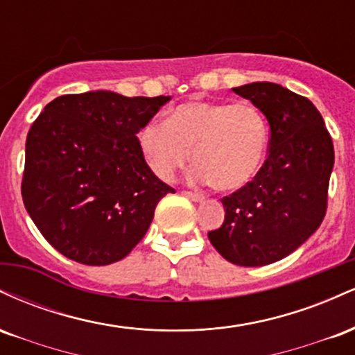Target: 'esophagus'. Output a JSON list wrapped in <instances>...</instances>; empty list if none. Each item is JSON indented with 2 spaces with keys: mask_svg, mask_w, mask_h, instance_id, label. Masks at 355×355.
Instances as JSON below:
<instances>
[{
  "mask_svg": "<svg viewBox=\"0 0 355 355\" xmlns=\"http://www.w3.org/2000/svg\"><path fill=\"white\" fill-rule=\"evenodd\" d=\"M183 195H185L187 198H190V200H193V202H202L203 198V193H198V191H189V190H185L183 191Z\"/></svg>",
  "mask_w": 355,
  "mask_h": 355,
  "instance_id": "1",
  "label": "esophagus"
}]
</instances>
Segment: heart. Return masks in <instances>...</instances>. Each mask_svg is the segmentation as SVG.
I'll list each match as a JSON object with an SVG mask.
<instances>
[{"label": "heart", "mask_w": 355, "mask_h": 355, "mask_svg": "<svg viewBox=\"0 0 355 355\" xmlns=\"http://www.w3.org/2000/svg\"><path fill=\"white\" fill-rule=\"evenodd\" d=\"M144 160L160 180H173L193 157L195 178L220 191L245 187L262 168L268 123L250 101H187L137 135Z\"/></svg>", "instance_id": "heart-1"}]
</instances>
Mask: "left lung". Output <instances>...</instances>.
I'll return each mask as SVG.
<instances>
[{
	"mask_svg": "<svg viewBox=\"0 0 355 355\" xmlns=\"http://www.w3.org/2000/svg\"><path fill=\"white\" fill-rule=\"evenodd\" d=\"M234 92L266 115L268 157L254 180L222 198L225 220L209 239L235 266L262 267L292 254L320 227L334 145L319 110L305 96L268 81Z\"/></svg>",
	"mask_w": 355,
	"mask_h": 355,
	"instance_id": "1",
	"label": "left lung"
}]
</instances>
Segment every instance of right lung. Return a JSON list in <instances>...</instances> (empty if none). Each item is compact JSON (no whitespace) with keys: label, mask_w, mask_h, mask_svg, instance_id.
I'll return each instance as SVG.
<instances>
[{"label":"right lung","mask_w":355,"mask_h":355,"mask_svg":"<svg viewBox=\"0 0 355 355\" xmlns=\"http://www.w3.org/2000/svg\"><path fill=\"white\" fill-rule=\"evenodd\" d=\"M168 100L103 89L63 95L33 121L21 197L60 254L108 266L144 239L158 202L175 190L148 168L137 133Z\"/></svg>","instance_id":"1"}]
</instances>
